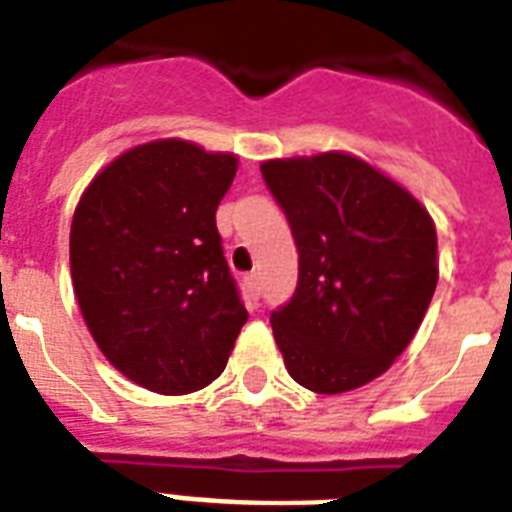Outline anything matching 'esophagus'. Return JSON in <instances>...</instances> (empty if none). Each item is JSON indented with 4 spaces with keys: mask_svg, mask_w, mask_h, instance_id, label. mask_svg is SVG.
<instances>
[{
    "mask_svg": "<svg viewBox=\"0 0 512 512\" xmlns=\"http://www.w3.org/2000/svg\"><path fill=\"white\" fill-rule=\"evenodd\" d=\"M244 287H247L252 300H260V276H257V273H247V276H244Z\"/></svg>",
    "mask_w": 512,
    "mask_h": 512,
    "instance_id": "34e87169",
    "label": "esophagus"
}]
</instances>
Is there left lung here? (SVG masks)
<instances>
[{
  "instance_id": "left-lung-1",
  "label": "left lung",
  "mask_w": 512,
  "mask_h": 512,
  "mask_svg": "<svg viewBox=\"0 0 512 512\" xmlns=\"http://www.w3.org/2000/svg\"><path fill=\"white\" fill-rule=\"evenodd\" d=\"M295 236L300 273L271 327L292 380L345 393L412 342L438 281L436 225L390 177L348 154L260 167Z\"/></svg>"
}]
</instances>
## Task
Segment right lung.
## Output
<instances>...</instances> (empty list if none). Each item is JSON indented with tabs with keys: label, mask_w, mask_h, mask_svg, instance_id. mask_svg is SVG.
I'll use <instances>...</instances> for the list:
<instances>
[{
	"label": "right lung",
	"mask_w": 512,
	"mask_h": 512,
	"mask_svg": "<svg viewBox=\"0 0 512 512\" xmlns=\"http://www.w3.org/2000/svg\"><path fill=\"white\" fill-rule=\"evenodd\" d=\"M239 159L185 140L130 148L76 204L71 279L92 337L143 388L183 396L228 364L247 308L215 212Z\"/></svg>",
	"instance_id": "1"
}]
</instances>
